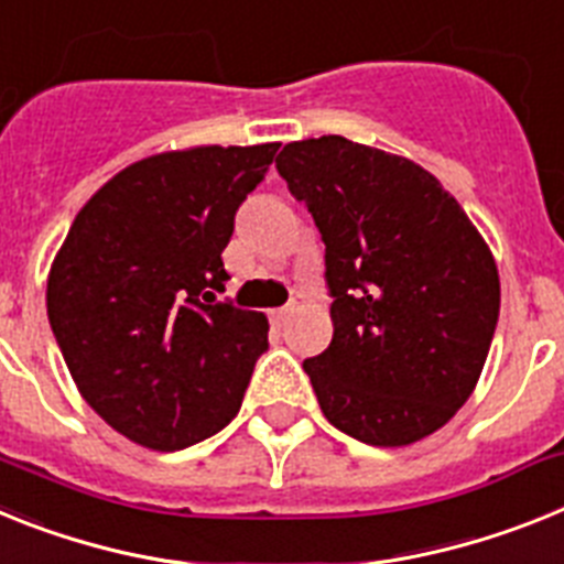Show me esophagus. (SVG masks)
<instances>
[{
    "label": "esophagus",
    "mask_w": 564,
    "mask_h": 564,
    "mask_svg": "<svg viewBox=\"0 0 564 564\" xmlns=\"http://www.w3.org/2000/svg\"><path fill=\"white\" fill-rule=\"evenodd\" d=\"M289 315H292V306H281V310L269 312V321H272V323H283Z\"/></svg>",
    "instance_id": "esophagus-1"
}]
</instances>
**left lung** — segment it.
I'll return each instance as SVG.
<instances>
[{"label": "left lung", "mask_w": 564, "mask_h": 564, "mask_svg": "<svg viewBox=\"0 0 564 564\" xmlns=\"http://www.w3.org/2000/svg\"><path fill=\"white\" fill-rule=\"evenodd\" d=\"M326 243L329 349L303 360L321 411L366 445L429 437L471 398L499 317L482 235L420 164L343 135L275 161Z\"/></svg>", "instance_id": "left-lung-1"}]
</instances>
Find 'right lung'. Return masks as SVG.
Segmentation results:
<instances>
[{
	"label": "right lung",
	"instance_id": "obj_1",
	"mask_svg": "<svg viewBox=\"0 0 564 564\" xmlns=\"http://www.w3.org/2000/svg\"><path fill=\"white\" fill-rule=\"evenodd\" d=\"M281 144L193 147L112 175L76 215L47 278V317L82 398L153 452L238 414L269 349L263 312L218 301L235 213Z\"/></svg>",
	"mask_w": 564,
	"mask_h": 564
}]
</instances>
